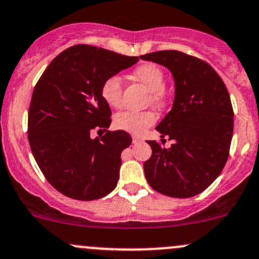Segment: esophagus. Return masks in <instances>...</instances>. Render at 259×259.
Wrapping results in <instances>:
<instances>
[{
    "mask_svg": "<svg viewBox=\"0 0 259 259\" xmlns=\"http://www.w3.org/2000/svg\"><path fill=\"white\" fill-rule=\"evenodd\" d=\"M141 141H143V139L139 138V136H133V143H134V144L141 143Z\"/></svg>",
    "mask_w": 259,
    "mask_h": 259,
    "instance_id": "1",
    "label": "esophagus"
}]
</instances>
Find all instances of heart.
<instances>
[{
    "instance_id": "b5f03b06",
    "label": "heart",
    "mask_w": 259,
    "mask_h": 259,
    "mask_svg": "<svg viewBox=\"0 0 259 259\" xmlns=\"http://www.w3.org/2000/svg\"><path fill=\"white\" fill-rule=\"evenodd\" d=\"M133 78L143 83L150 91V103L162 108L167 102V92L164 91V73L160 66L146 62L133 71ZM102 97L110 107L119 108L123 101V83L118 76H110L102 84ZM156 114L151 110L145 112L119 113L114 118V126L119 130L134 135H141L147 127L155 124Z\"/></svg>"
}]
</instances>
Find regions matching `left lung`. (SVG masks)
I'll return each mask as SVG.
<instances>
[{
	"instance_id": "obj_1",
	"label": "left lung",
	"mask_w": 259,
	"mask_h": 259,
	"mask_svg": "<svg viewBox=\"0 0 259 259\" xmlns=\"http://www.w3.org/2000/svg\"><path fill=\"white\" fill-rule=\"evenodd\" d=\"M167 67L175 79L172 109L156 130L161 140H173L169 149L146 141L152 155L144 163L147 183L173 198H190L219 177L234 133V110L225 83L209 64L177 50L141 55ZM166 141V140H164Z\"/></svg>"
}]
</instances>
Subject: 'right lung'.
<instances>
[{"mask_svg":"<svg viewBox=\"0 0 259 259\" xmlns=\"http://www.w3.org/2000/svg\"><path fill=\"white\" fill-rule=\"evenodd\" d=\"M138 56L79 44L59 54L34 87L28 112V140L47 181L66 197L95 200L116 187L121 151L132 136L124 130L92 139L110 125L102 84L133 66Z\"/></svg>","mask_w":259,"mask_h":259,"instance_id":"right-lung-1","label":"right lung"}]
</instances>
